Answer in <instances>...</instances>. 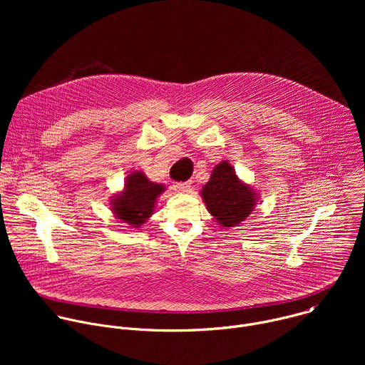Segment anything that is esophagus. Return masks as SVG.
Masks as SVG:
<instances>
[{"instance_id": "esophagus-1", "label": "esophagus", "mask_w": 365, "mask_h": 365, "mask_svg": "<svg viewBox=\"0 0 365 365\" xmlns=\"http://www.w3.org/2000/svg\"><path fill=\"white\" fill-rule=\"evenodd\" d=\"M175 189L178 192H182V193H186L190 190V182H179L175 185Z\"/></svg>"}]
</instances>
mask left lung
Segmentation results:
<instances>
[{
  "label": "left lung",
  "instance_id": "1",
  "mask_svg": "<svg viewBox=\"0 0 365 365\" xmlns=\"http://www.w3.org/2000/svg\"><path fill=\"white\" fill-rule=\"evenodd\" d=\"M200 196L215 222L230 228L238 227L250 217L258 195L237 176L235 169L227 160H222L214 168L207 183L203 185Z\"/></svg>",
  "mask_w": 365,
  "mask_h": 365
}]
</instances>
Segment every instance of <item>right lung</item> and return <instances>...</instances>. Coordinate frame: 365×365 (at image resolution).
<instances>
[{"mask_svg":"<svg viewBox=\"0 0 365 365\" xmlns=\"http://www.w3.org/2000/svg\"><path fill=\"white\" fill-rule=\"evenodd\" d=\"M165 189L163 183H154L141 170H134L125 178L124 189L111 196L110 210L130 228H140L153 215L158 197Z\"/></svg>","mask_w":365,"mask_h":365,"instance_id":"add662e5","label":"right lung"}]
</instances>
